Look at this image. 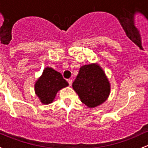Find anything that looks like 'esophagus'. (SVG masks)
<instances>
[{
    "mask_svg": "<svg viewBox=\"0 0 148 148\" xmlns=\"http://www.w3.org/2000/svg\"><path fill=\"white\" fill-rule=\"evenodd\" d=\"M68 83H69V86H71V84H72V80H71V79H69V80H68Z\"/></svg>",
    "mask_w": 148,
    "mask_h": 148,
    "instance_id": "obj_1",
    "label": "esophagus"
}]
</instances>
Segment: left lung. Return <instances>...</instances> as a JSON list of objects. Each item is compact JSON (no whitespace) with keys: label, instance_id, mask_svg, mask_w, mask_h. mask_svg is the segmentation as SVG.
<instances>
[{"label":"left lung","instance_id":"obj_1","mask_svg":"<svg viewBox=\"0 0 148 148\" xmlns=\"http://www.w3.org/2000/svg\"><path fill=\"white\" fill-rule=\"evenodd\" d=\"M72 87L81 101L91 108L103 103L111 92L108 79L97 63L81 66Z\"/></svg>","mask_w":148,"mask_h":148}]
</instances>
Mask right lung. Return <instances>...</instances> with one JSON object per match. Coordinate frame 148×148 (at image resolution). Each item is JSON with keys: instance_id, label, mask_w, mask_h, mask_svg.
I'll return each instance as SVG.
<instances>
[{"instance_id": "right-lung-1", "label": "right lung", "mask_w": 148, "mask_h": 148, "mask_svg": "<svg viewBox=\"0 0 148 148\" xmlns=\"http://www.w3.org/2000/svg\"><path fill=\"white\" fill-rule=\"evenodd\" d=\"M68 86V82L60 72L47 66L35 82V92L42 103L49 104L60 90Z\"/></svg>"}]
</instances>
